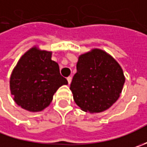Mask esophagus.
<instances>
[{
  "instance_id": "34e87169",
  "label": "esophagus",
  "mask_w": 147,
  "mask_h": 147,
  "mask_svg": "<svg viewBox=\"0 0 147 147\" xmlns=\"http://www.w3.org/2000/svg\"><path fill=\"white\" fill-rule=\"evenodd\" d=\"M67 81H68V83H69V84H70L71 81H72V77H68V78H67Z\"/></svg>"
}]
</instances>
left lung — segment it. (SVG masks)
Listing matches in <instances>:
<instances>
[{"mask_svg":"<svg viewBox=\"0 0 147 147\" xmlns=\"http://www.w3.org/2000/svg\"><path fill=\"white\" fill-rule=\"evenodd\" d=\"M124 82L120 65L105 51L94 49L79 56L70 90L82 110L99 113L119 99Z\"/></svg>","mask_w":147,"mask_h":147,"instance_id":"1","label":"left lung"}]
</instances>
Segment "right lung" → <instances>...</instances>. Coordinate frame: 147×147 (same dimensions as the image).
Listing matches in <instances>:
<instances>
[{
  "label": "right lung",
  "mask_w": 147,
  "mask_h": 147,
  "mask_svg": "<svg viewBox=\"0 0 147 147\" xmlns=\"http://www.w3.org/2000/svg\"><path fill=\"white\" fill-rule=\"evenodd\" d=\"M66 78L60 75L51 52L32 48L19 60L10 77V91L14 101L23 109L41 111L48 106L53 95Z\"/></svg>",
  "instance_id": "right-lung-1"
}]
</instances>
